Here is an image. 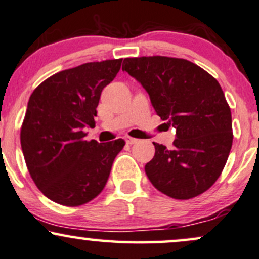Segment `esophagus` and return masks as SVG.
I'll return each mask as SVG.
<instances>
[{
	"mask_svg": "<svg viewBox=\"0 0 259 259\" xmlns=\"http://www.w3.org/2000/svg\"><path fill=\"white\" fill-rule=\"evenodd\" d=\"M126 143L127 144H130V145H132V144H135V143H137V141H138V139H136V138H132V137H128L127 136L126 138Z\"/></svg>",
	"mask_w": 259,
	"mask_h": 259,
	"instance_id": "34e87169",
	"label": "esophagus"
}]
</instances>
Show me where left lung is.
Listing matches in <instances>:
<instances>
[{"label":"left lung","instance_id":"1","mask_svg":"<svg viewBox=\"0 0 259 259\" xmlns=\"http://www.w3.org/2000/svg\"><path fill=\"white\" fill-rule=\"evenodd\" d=\"M122 70L147 91L161 120L176 128L173 148L154 143L155 155L145 165L151 184L178 200L209 189L233 144L232 112L218 81L179 58H126Z\"/></svg>","mask_w":259,"mask_h":259}]
</instances>
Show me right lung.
Instances as JSON below:
<instances>
[{
    "label": "right lung",
    "mask_w": 259,
    "mask_h": 259,
    "mask_svg": "<svg viewBox=\"0 0 259 259\" xmlns=\"http://www.w3.org/2000/svg\"><path fill=\"white\" fill-rule=\"evenodd\" d=\"M122 59L82 64L42 82L30 96L20 131L27 169L52 201L80 206L104 189L124 141H84L94 127L100 94L116 77Z\"/></svg>",
    "instance_id": "obj_1"
}]
</instances>
